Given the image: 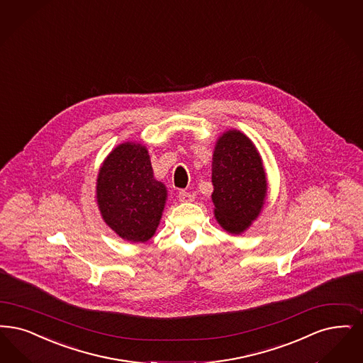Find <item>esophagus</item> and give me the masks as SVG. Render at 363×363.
<instances>
[{"instance_id": "obj_1", "label": "esophagus", "mask_w": 363, "mask_h": 363, "mask_svg": "<svg viewBox=\"0 0 363 363\" xmlns=\"http://www.w3.org/2000/svg\"><path fill=\"white\" fill-rule=\"evenodd\" d=\"M178 199L181 203H191V201H194V194L189 193L186 190H181L178 193Z\"/></svg>"}]
</instances>
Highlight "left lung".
<instances>
[{"mask_svg":"<svg viewBox=\"0 0 363 363\" xmlns=\"http://www.w3.org/2000/svg\"><path fill=\"white\" fill-rule=\"evenodd\" d=\"M215 218L227 233H245L261 213L267 179L261 155L240 130L224 132L212 158Z\"/></svg>","mask_w":363,"mask_h":363,"instance_id":"left-lung-1","label":"left lung"}]
</instances>
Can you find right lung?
Instances as JSON below:
<instances>
[{
	"label": "right lung",
	"instance_id": "obj_1",
	"mask_svg": "<svg viewBox=\"0 0 363 363\" xmlns=\"http://www.w3.org/2000/svg\"><path fill=\"white\" fill-rule=\"evenodd\" d=\"M96 191L104 221L120 238L145 243L154 236L167 190L154 178L145 145L133 142L117 145L102 163Z\"/></svg>",
	"mask_w": 363,
	"mask_h": 363
}]
</instances>
